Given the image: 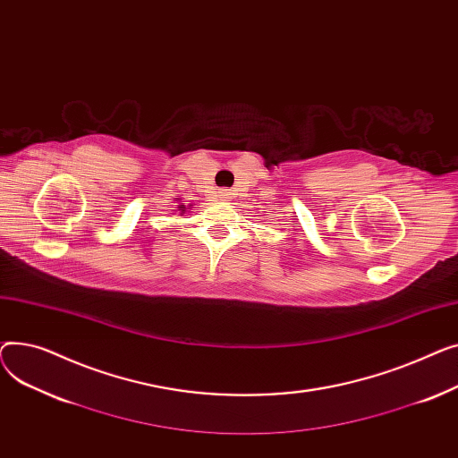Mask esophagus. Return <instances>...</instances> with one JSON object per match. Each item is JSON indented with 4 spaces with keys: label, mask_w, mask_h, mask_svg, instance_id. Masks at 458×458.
<instances>
[{
    "label": "esophagus",
    "mask_w": 458,
    "mask_h": 458,
    "mask_svg": "<svg viewBox=\"0 0 458 458\" xmlns=\"http://www.w3.org/2000/svg\"><path fill=\"white\" fill-rule=\"evenodd\" d=\"M218 198H220L222 201H229V199H231V192H229V191H220V192H218Z\"/></svg>",
    "instance_id": "esophagus-1"
}]
</instances>
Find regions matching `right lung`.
Instances as JSON below:
<instances>
[{
    "label": "right lung",
    "mask_w": 458,
    "mask_h": 458,
    "mask_svg": "<svg viewBox=\"0 0 458 458\" xmlns=\"http://www.w3.org/2000/svg\"><path fill=\"white\" fill-rule=\"evenodd\" d=\"M191 207V205H184V203H181V199L179 198H175V212H179V214H184L186 212V208Z\"/></svg>",
    "instance_id": "1"
}]
</instances>
